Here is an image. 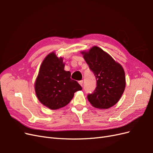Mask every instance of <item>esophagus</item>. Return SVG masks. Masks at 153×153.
Masks as SVG:
<instances>
[{
  "label": "esophagus",
  "mask_w": 153,
  "mask_h": 153,
  "mask_svg": "<svg viewBox=\"0 0 153 153\" xmlns=\"http://www.w3.org/2000/svg\"><path fill=\"white\" fill-rule=\"evenodd\" d=\"M78 83H79V84L82 87V85H83V80L79 81V82H78Z\"/></svg>",
  "instance_id": "esophagus-1"
}]
</instances>
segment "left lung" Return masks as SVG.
Returning a JSON list of instances; mask_svg holds the SVG:
<instances>
[{
  "label": "left lung",
  "mask_w": 153,
  "mask_h": 153,
  "mask_svg": "<svg viewBox=\"0 0 153 153\" xmlns=\"http://www.w3.org/2000/svg\"><path fill=\"white\" fill-rule=\"evenodd\" d=\"M87 64L96 79L94 91L87 99L95 108L107 109L116 104L126 86L124 69L110 55L98 47L89 52H82Z\"/></svg>",
  "instance_id": "1"
}]
</instances>
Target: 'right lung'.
I'll return each instance as SVG.
<instances>
[{"instance_id": "right-lung-1", "label": "right lung", "mask_w": 153, "mask_h": 153, "mask_svg": "<svg viewBox=\"0 0 153 153\" xmlns=\"http://www.w3.org/2000/svg\"><path fill=\"white\" fill-rule=\"evenodd\" d=\"M34 87L39 101L51 110L65 106L74 93L82 89L76 81L71 79V73L64 70L62 57H57L54 52L43 60Z\"/></svg>"}]
</instances>
